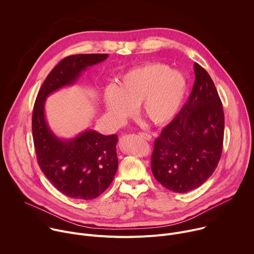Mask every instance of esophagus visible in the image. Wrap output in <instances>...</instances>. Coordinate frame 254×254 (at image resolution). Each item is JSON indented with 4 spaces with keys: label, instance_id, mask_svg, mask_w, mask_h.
<instances>
[{
    "label": "esophagus",
    "instance_id": "obj_1",
    "mask_svg": "<svg viewBox=\"0 0 254 254\" xmlns=\"http://www.w3.org/2000/svg\"><path fill=\"white\" fill-rule=\"evenodd\" d=\"M138 135H139V137H141L142 139H144V140H151V135L150 134H148V133H145V132H139L138 133Z\"/></svg>",
    "mask_w": 254,
    "mask_h": 254
}]
</instances>
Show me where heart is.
<instances>
[{
	"mask_svg": "<svg viewBox=\"0 0 254 254\" xmlns=\"http://www.w3.org/2000/svg\"><path fill=\"white\" fill-rule=\"evenodd\" d=\"M189 89L187 76L159 63L133 67L121 75L117 87L105 90L109 115L122 122L139 105L141 114L155 125L171 122L181 111Z\"/></svg>",
	"mask_w": 254,
	"mask_h": 254,
	"instance_id": "b5f03b06",
	"label": "heart"
}]
</instances>
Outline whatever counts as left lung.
I'll return each mask as SVG.
<instances>
[{"mask_svg":"<svg viewBox=\"0 0 254 254\" xmlns=\"http://www.w3.org/2000/svg\"><path fill=\"white\" fill-rule=\"evenodd\" d=\"M195 79L189 101L154 141L151 170L164 188L187 192L215 172L224 138L222 102L209 73L193 64Z\"/></svg>","mask_w":254,"mask_h":254,"instance_id":"8db88e82","label":"left lung"}]
</instances>
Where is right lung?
<instances>
[{"instance_id": "1", "label": "right lung", "mask_w": 254, "mask_h": 254, "mask_svg": "<svg viewBox=\"0 0 254 254\" xmlns=\"http://www.w3.org/2000/svg\"><path fill=\"white\" fill-rule=\"evenodd\" d=\"M107 58L100 53L75 54L61 61L45 78L33 108L32 135L41 171L55 189L76 200H93L111 185L118 168V136L86 130L75 138L60 139L46 123L45 100Z\"/></svg>"}]
</instances>
